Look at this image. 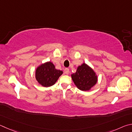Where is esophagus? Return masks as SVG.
Returning a JSON list of instances; mask_svg holds the SVG:
<instances>
[{
	"mask_svg": "<svg viewBox=\"0 0 132 132\" xmlns=\"http://www.w3.org/2000/svg\"><path fill=\"white\" fill-rule=\"evenodd\" d=\"M69 72H70V71H69V69L68 68H65L64 69V73H65V74L68 75V73H69Z\"/></svg>",
	"mask_w": 132,
	"mask_h": 132,
	"instance_id": "34e87169",
	"label": "esophagus"
}]
</instances>
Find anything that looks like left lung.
Instances as JSON below:
<instances>
[{
	"label": "left lung",
	"mask_w": 132,
	"mask_h": 132,
	"mask_svg": "<svg viewBox=\"0 0 132 132\" xmlns=\"http://www.w3.org/2000/svg\"><path fill=\"white\" fill-rule=\"evenodd\" d=\"M75 85L82 91L90 89L97 82V77L92 69L84 63L77 68V72L71 75Z\"/></svg>",
	"instance_id": "1"
}]
</instances>
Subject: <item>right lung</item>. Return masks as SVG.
Returning <instances> with one entry per match:
<instances>
[{"label":"right lung","instance_id":"right-lung-1","mask_svg":"<svg viewBox=\"0 0 132 132\" xmlns=\"http://www.w3.org/2000/svg\"><path fill=\"white\" fill-rule=\"evenodd\" d=\"M62 71L56 70L52 62H47L42 64L36 70V79L39 84L45 87H49L54 85Z\"/></svg>","mask_w":132,"mask_h":132}]
</instances>
